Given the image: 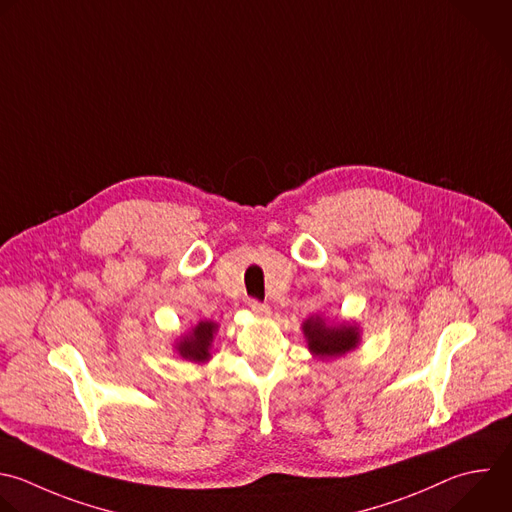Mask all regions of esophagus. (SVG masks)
<instances>
[{
  "mask_svg": "<svg viewBox=\"0 0 512 512\" xmlns=\"http://www.w3.org/2000/svg\"><path fill=\"white\" fill-rule=\"evenodd\" d=\"M249 309H251L257 317H269V313H271L269 305H267V303H261V301H257V299H251V301H249Z\"/></svg>",
  "mask_w": 512,
  "mask_h": 512,
  "instance_id": "obj_1",
  "label": "esophagus"
}]
</instances>
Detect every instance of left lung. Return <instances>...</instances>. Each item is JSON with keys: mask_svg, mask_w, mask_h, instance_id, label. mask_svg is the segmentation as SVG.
I'll list each match as a JSON object with an SVG mask.
<instances>
[{"mask_svg": "<svg viewBox=\"0 0 512 512\" xmlns=\"http://www.w3.org/2000/svg\"><path fill=\"white\" fill-rule=\"evenodd\" d=\"M309 350L319 358H337L358 346V331L354 325L329 327L321 317H311L303 323Z\"/></svg>", "mask_w": 512, "mask_h": 512, "instance_id": "left-lung-1", "label": "left lung"}]
</instances>
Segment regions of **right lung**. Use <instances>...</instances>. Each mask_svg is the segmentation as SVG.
<instances>
[{
    "label": "right lung",
    "mask_w": 512,
    "mask_h": 512,
    "mask_svg": "<svg viewBox=\"0 0 512 512\" xmlns=\"http://www.w3.org/2000/svg\"><path fill=\"white\" fill-rule=\"evenodd\" d=\"M215 323L213 321H201L191 335L183 337V342L177 346L179 354L185 360L193 362H205L209 360V348L213 342V333H215Z\"/></svg>",
    "instance_id": "add662e5"
}]
</instances>
